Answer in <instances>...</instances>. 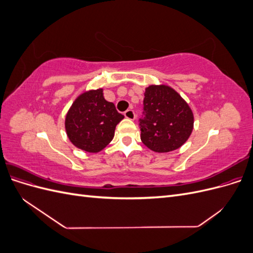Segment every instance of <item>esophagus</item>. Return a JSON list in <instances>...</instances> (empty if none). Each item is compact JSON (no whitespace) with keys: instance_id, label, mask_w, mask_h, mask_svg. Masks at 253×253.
Segmentation results:
<instances>
[{"instance_id":"1","label":"esophagus","mask_w":253,"mask_h":253,"mask_svg":"<svg viewBox=\"0 0 253 253\" xmlns=\"http://www.w3.org/2000/svg\"><path fill=\"white\" fill-rule=\"evenodd\" d=\"M125 116L126 118L129 119V120H134L135 119V113L133 110H127L125 112Z\"/></svg>"}]
</instances>
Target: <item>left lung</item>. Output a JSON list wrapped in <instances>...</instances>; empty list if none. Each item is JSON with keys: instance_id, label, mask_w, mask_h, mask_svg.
Returning <instances> with one entry per match:
<instances>
[{"instance_id": "1", "label": "left lung", "mask_w": 253, "mask_h": 253, "mask_svg": "<svg viewBox=\"0 0 253 253\" xmlns=\"http://www.w3.org/2000/svg\"><path fill=\"white\" fill-rule=\"evenodd\" d=\"M140 138L144 145L157 153L177 150L192 133L194 116L189 104L169 85L145 88Z\"/></svg>"}]
</instances>
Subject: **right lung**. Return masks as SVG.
Returning <instances> with one entry per match:
<instances>
[{
	"label": "right lung",
	"mask_w": 253,
	"mask_h": 253,
	"mask_svg": "<svg viewBox=\"0 0 253 253\" xmlns=\"http://www.w3.org/2000/svg\"><path fill=\"white\" fill-rule=\"evenodd\" d=\"M124 118L113 102L105 100L102 88L90 89L73 102L65 117V131L75 147L98 153L112 141L116 126Z\"/></svg>",
	"instance_id": "add662e5"
}]
</instances>
